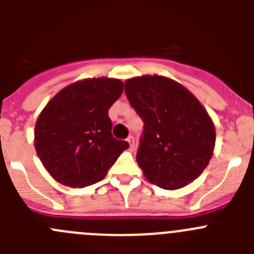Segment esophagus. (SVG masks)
Masks as SVG:
<instances>
[{
	"label": "esophagus",
	"mask_w": 254,
	"mask_h": 254,
	"mask_svg": "<svg viewBox=\"0 0 254 254\" xmlns=\"http://www.w3.org/2000/svg\"><path fill=\"white\" fill-rule=\"evenodd\" d=\"M127 142L129 143V149L133 150L134 149V137L133 136H128V138H127Z\"/></svg>",
	"instance_id": "1"
}]
</instances>
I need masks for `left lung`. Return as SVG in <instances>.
<instances>
[{"label":"left lung","mask_w":254,"mask_h":254,"mask_svg":"<svg viewBox=\"0 0 254 254\" xmlns=\"http://www.w3.org/2000/svg\"><path fill=\"white\" fill-rule=\"evenodd\" d=\"M125 93L145 123L136 160L147 181L178 190L201 176L214 152L216 132L196 96L159 75L128 78Z\"/></svg>","instance_id":"8db88e82"}]
</instances>
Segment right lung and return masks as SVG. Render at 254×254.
Listing matches in <instances>:
<instances>
[{"label":"right lung","instance_id":"right-lung-1","mask_svg":"<svg viewBox=\"0 0 254 254\" xmlns=\"http://www.w3.org/2000/svg\"><path fill=\"white\" fill-rule=\"evenodd\" d=\"M122 91L118 78H85L47 103L35 123L34 146L55 181L71 188L94 185L128 149L127 141L112 136L108 117Z\"/></svg>","mask_w":254,"mask_h":254}]
</instances>
